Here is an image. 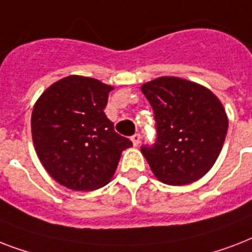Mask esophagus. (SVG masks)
Returning <instances> with one entry per match:
<instances>
[{
	"mask_svg": "<svg viewBox=\"0 0 252 252\" xmlns=\"http://www.w3.org/2000/svg\"><path fill=\"white\" fill-rule=\"evenodd\" d=\"M130 140H132V144H133V146H138L140 145V140H141V136L138 133L133 134L132 137H130Z\"/></svg>",
	"mask_w": 252,
	"mask_h": 252,
	"instance_id": "1",
	"label": "esophagus"
}]
</instances>
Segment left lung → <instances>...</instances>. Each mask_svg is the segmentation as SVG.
Listing matches in <instances>:
<instances>
[{"label": "left lung", "mask_w": 252, "mask_h": 252, "mask_svg": "<svg viewBox=\"0 0 252 252\" xmlns=\"http://www.w3.org/2000/svg\"><path fill=\"white\" fill-rule=\"evenodd\" d=\"M141 91L154 111L157 141L142 146L158 180L186 186L203 178L215 165L227 133L222 103L203 85L179 77H159Z\"/></svg>", "instance_id": "1"}]
</instances>
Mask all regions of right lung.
<instances>
[{
    "mask_svg": "<svg viewBox=\"0 0 252 252\" xmlns=\"http://www.w3.org/2000/svg\"><path fill=\"white\" fill-rule=\"evenodd\" d=\"M114 87L69 76L52 84L35 103L31 133L41 165L61 186L94 191L114 176L123 150L132 146L104 114Z\"/></svg>",
    "mask_w": 252,
    "mask_h": 252,
    "instance_id": "obj_1",
    "label": "right lung"
}]
</instances>
